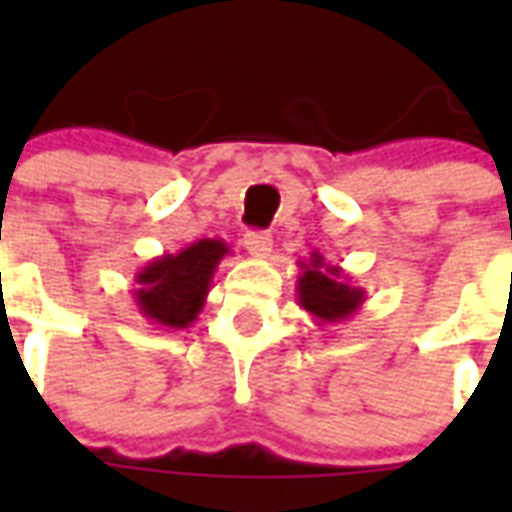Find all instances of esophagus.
Instances as JSON below:
<instances>
[{
	"instance_id": "34e87169",
	"label": "esophagus",
	"mask_w": 512,
	"mask_h": 512,
	"mask_svg": "<svg viewBox=\"0 0 512 512\" xmlns=\"http://www.w3.org/2000/svg\"><path fill=\"white\" fill-rule=\"evenodd\" d=\"M244 247H247V252L252 257H268V255H271V249H273L271 233L249 231L247 236H244Z\"/></svg>"
}]
</instances>
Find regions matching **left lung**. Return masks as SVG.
Wrapping results in <instances>:
<instances>
[{"label":"left lung","mask_w":512,"mask_h":512,"mask_svg":"<svg viewBox=\"0 0 512 512\" xmlns=\"http://www.w3.org/2000/svg\"><path fill=\"white\" fill-rule=\"evenodd\" d=\"M297 276V305L311 313L319 327L348 321L366 300V292L356 287L340 265H329L321 252H311V260L300 263Z\"/></svg>","instance_id":"obj_1"}]
</instances>
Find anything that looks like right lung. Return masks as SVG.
I'll use <instances>...</instances> for the list:
<instances>
[{"instance_id":"add662e5","label":"right lung","mask_w":512,"mask_h":512,"mask_svg":"<svg viewBox=\"0 0 512 512\" xmlns=\"http://www.w3.org/2000/svg\"><path fill=\"white\" fill-rule=\"evenodd\" d=\"M228 252L223 239H199L175 255L154 257L135 273L140 316L167 329L191 327L207 303L217 265Z\"/></svg>"}]
</instances>
